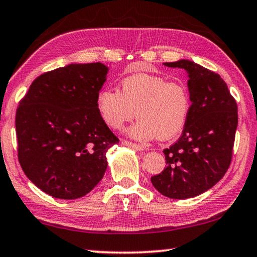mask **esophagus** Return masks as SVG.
I'll return each instance as SVG.
<instances>
[{"label": "esophagus", "mask_w": 257, "mask_h": 257, "mask_svg": "<svg viewBox=\"0 0 257 257\" xmlns=\"http://www.w3.org/2000/svg\"><path fill=\"white\" fill-rule=\"evenodd\" d=\"M122 144L123 145H127V147H130V148H134V149H136V150H139V151H143V150H145V148L144 145H142V144H137V143H133V142H129V141H122Z\"/></svg>", "instance_id": "obj_1"}]
</instances>
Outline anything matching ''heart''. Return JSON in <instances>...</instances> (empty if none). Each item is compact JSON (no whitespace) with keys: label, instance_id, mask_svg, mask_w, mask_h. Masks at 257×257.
Segmentation results:
<instances>
[{"label":"heart","instance_id":"b5f03b06","mask_svg":"<svg viewBox=\"0 0 257 257\" xmlns=\"http://www.w3.org/2000/svg\"><path fill=\"white\" fill-rule=\"evenodd\" d=\"M95 105L102 121L120 129L136 115L139 121L129 130L139 140H170L185 127L191 109L188 86L181 80L151 74H134L120 83V92L102 89Z\"/></svg>","mask_w":257,"mask_h":257}]
</instances>
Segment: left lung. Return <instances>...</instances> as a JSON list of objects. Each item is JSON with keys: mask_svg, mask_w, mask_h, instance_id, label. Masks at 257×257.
I'll return each mask as SVG.
<instances>
[{"mask_svg": "<svg viewBox=\"0 0 257 257\" xmlns=\"http://www.w3.org/2000/svg\"><path fill=\"white\" fill-rule=\"evenodd\" d=\"M188 72L191 109L182 135L164 150L166 168L151 177L170 198L195 197L213 187L231 165L238 106L219 75L188 60L164 63Z\"/></svg>", "mask_w": 257, "mask_h": 257, "instance_id": "8db88e82", "label": "left lung"}]
</instances>
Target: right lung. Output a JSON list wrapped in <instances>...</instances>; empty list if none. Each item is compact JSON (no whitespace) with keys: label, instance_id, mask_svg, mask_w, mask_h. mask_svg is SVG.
I'll list each match as a JSON object with an SVG mask.
<instances>
[{"label":"right lung","instance_id":"1","mask_svg":"<svg viewBox=\"0 0 257 257\" xmlns=\"http://www.w3.org/2000/svg\"><path fill=\"white\" fill-rule=\"evenodd\" d=\"M107 70L97 62L47 71L19 101V164L53 197L75 200L90 193L104 177L107 150L118 143L95 105Z\"/></svg>","mask_w":257,"mask_h":257}]
</instances>
